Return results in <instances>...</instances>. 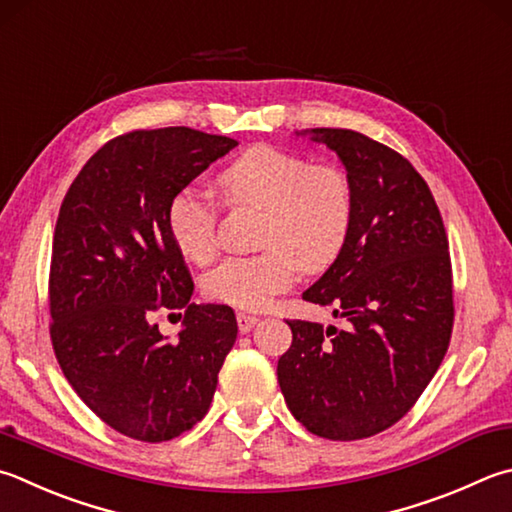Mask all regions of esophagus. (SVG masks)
<instances>
[{
    "mask_svg": "<svg viewBox=\"0 0 512 512\" xmlns=\"http://www.w3.org/2000/svg\"><path fill=\"white\" fill-rule=\"evenodd\" d=\"M236 321H238V330L247 334L258 323V316L249 312H236Z\"/></svg>",
    "mask_w": 512,
    "mask_h": 512,
    "instance_id": "esophagus-1",
    "label": "esophagus"
}]
</instances>
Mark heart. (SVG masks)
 I'll use <instances>...</instances> for the list:
<instances>
[{
  "instance_id": "heart-1",
  "label": "heart",
  "mask_w": 512,
  "mask_h": 512,
  "mask_svg": "<svg viewBox=\"0 0 512 512\" xmlns=\"http://www.w3.org/2000/svg\"><path fill=\"white\" fill-rule=\"evenodd\" d=\"M231 207L260 209L258 254L231 256L202 278L214 303L260 310L296 281L298 272H323L350 238L356 198L347 173L312 165L298 153L258 144L218 173ZM167 229L191 263H209L218 249L220 209L194 187H180L167 202Z\"/></svg>"
}]
</instances>
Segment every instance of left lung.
I'll return each instance as SVG.
<instances>
[{
	"mask_svg": "<svg viewBox=\"0 0 512 512\" xmlns=\"http://www.w3.org/2000/svg\"><path fill=\"white\" fill-rule=\"evenodd\" d=\"M352 180L356 211L341 256L303 294L350 321H287L278 359L287 408L316 437L356 441L406 417L448 352L455 301L446 227L428 182L385 144L312 129Z\"/></svg>",
	"mask_w": 512,
	"mask_h": 512,
	"instance_id": "obj_1",
	"label": "left lung"
}]
</instances>
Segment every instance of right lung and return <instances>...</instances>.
<instances>
[{"label":"right lung","mask_w":512,"mask_h":512,"mask_svg":"<svg viewBox=\"0 0 512 512\" xmlns=\"http://www.w3.org/2000/svg\"><path fill=\"white\" fill-rule=\"evenodd\" d=\"M236 144L189 127L122 133L62 200L48 272L53 352L77 397L124 437L169 441L214 399L236 316L229 305L191 303L194 281L165 211L173 191ZM180 309L186 330L169 342L152 314Z\"/></svg>","instance_id":"obj_1"}]
</instances>
